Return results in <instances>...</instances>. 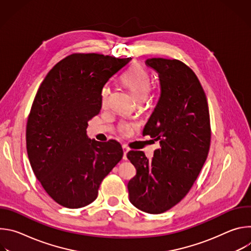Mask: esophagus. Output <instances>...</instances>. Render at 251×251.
I'll return each mask as SVG.
<instances>
[{
    "mask_svg": "<svg viewBox=\"0 0 251 251\" xmlns=\"http://www.w3.org/2000/svg\"><path fill=\"white\" fill-rule=\"evenodd\" d=\"M123 160H127V153H128V149L126 146H123Z\"/></svg>",
    "mask_w": 251,
    "mask_h": 251,
    "instance_id": "34e87169",
    "label": "esophagus"
}]
</instances>
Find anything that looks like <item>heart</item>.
I'll list each match as a JSON object with an SVG mask.
<instances>
[{
	"label": "heart",
	"mask_w": 251,
	"mask_h": 251,
	"mask_svg": "<svg viewBox=\"0 0 251 251\" xmlns=\"http://www.w3.org/2000/svg\"><path fill=\"white\" fill-rule=\"evenodd\" d=\"M151 81L152 78L150 73L142 65L134 66L129 73L122 77L123 84L130 90L137 102H143L152 92ZM109 94L110 88L108 86H105L101 93V103L103 106L106 105ZM120 131L122 134L128 135L133 131V127L129 124H123L120 127Z\"/></svg>",
	"instance_id": "heart-1"
}]
</instances>
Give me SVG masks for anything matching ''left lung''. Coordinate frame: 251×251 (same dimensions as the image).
I'll return each mask as SVG.
<instances>
[{
  "mask_svg": "<svg viewBox=\"0 0 251 251\" xmlns=\"http://www.w3.org/2000/svg\"><path fill=\"white\" fill-rule=\"evenodd\" d=\"M146 64L159 74L161 94L143 134L160 148L152 160L142 151L128 152L136 176L127 187L133 205L158 214L180 202L197 180L209 150L210 122L205 93L188 65L161 57Z\"/></svg>",
  "mask_w": 251,
  "mask_h": 251,
  "instance_id": "8db88e82",
  "label": "left lung"
}]
</instances>
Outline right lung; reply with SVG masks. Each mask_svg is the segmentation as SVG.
<instances>
[{
  "mask_svg": "<svg viewBox=\"0 0 251 251\" xmlns=\"http://www.w3.org/2000/svg\"><path fill=\"white\" fill-rule=\"evenodd\" d=\"M131 57L74 53L57 62L33 99L25 139L31 169L48 195L68 208L94 201L103 178L123 157L115 140H90L103 86Z\"/></svg>",
  "mask_w": 251,
  "mask_h": 251,
  "instance_id": "right-lung-1",
  "label": "right lung"
}]
</instances>
